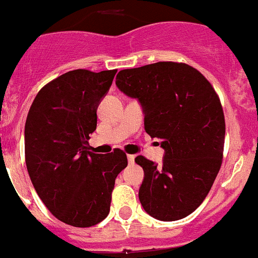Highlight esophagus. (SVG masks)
I'll use <instances>...</instances> for the list:
<instances>
[{"label": "esophagus", "mask_w": 258, "mask_h": 258, "mask_svg": "<svg viewBox=\"0 0 258 258\" xmlns=\"http://www.w3.org/2000/svg\"><path fill=\"white\" fill-rule=\"evenodd\" d=\"M134 159H136V155H132V154L127 155V162H129V164H133Z\"/></svg>", "instance_id": "esophagus-1"}]
</instances>
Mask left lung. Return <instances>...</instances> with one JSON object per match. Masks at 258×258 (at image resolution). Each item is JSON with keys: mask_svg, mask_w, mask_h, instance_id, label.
I'll use <instances>...</instances> for the list:
<instances>
[{"mask_svg": "<svg viewBox=\"0 0 258 258\" xmlns=\"http://www.w3.org/2000/svg\"><path fill=\"white\" fill-rule=\"evenodd\" d=\"M116 85L144 108L145 131L159 138L164 158L142 155L140 201L159 221H179L204 202L223 160L224 122L219 96L208 79L184 62H162L118 72Z\"/></svg>", "mask_w": 258, "mask_h": 258, "instance_id": "left-lung-1", "label": "left lung"}]
</instances>
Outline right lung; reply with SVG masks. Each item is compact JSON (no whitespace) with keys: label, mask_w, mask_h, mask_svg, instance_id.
Listing matches in <instances>:
<instances>
[{"label":"right lung","mask_w":258,"mask_h":258,"mask_svg":"<svg viewBox=\"0 0 258 258\" xmlns=\"http://www.w3.org/2000/svg\"><path fill=\"white\" fill-rule=\"evenodd\" d=\"M117 70L77 69L57 77L35 96L24 125V156L35 190L48 210L74 227H91L109 213L118 173L127 166L120 149L90 151L100 99Z\"/></svg>","instance_id":"right-lung-1"}]
</instances>
